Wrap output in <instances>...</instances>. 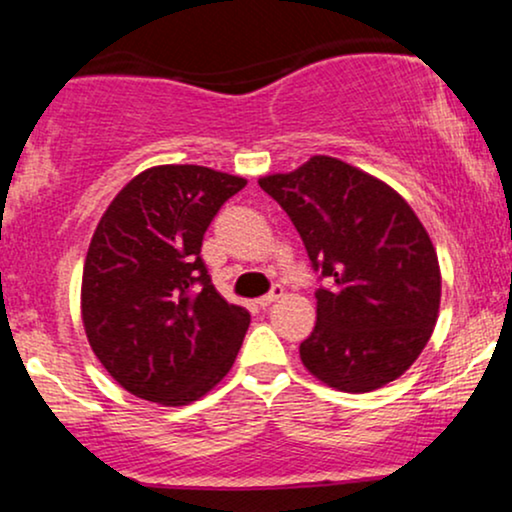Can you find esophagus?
Returning a JSON list of instances; mask_svg holds the SVG:
<instances>
[{
	"label": "esophagus",
	"mask_w": 512,
	"mask_h": 512,
	"mask_svg": "<svg viewBox=\"0 0 512 512\" xmlns=\"http://www.w3.org/2000/svg\"><path fill=\"white\" fill-rule=\"evenodd\" d=\"M281 296H284V286H281V284H274V286H272V291H269V293H264L262 298H257V305H260L262 310H267L269 305L279 301Z\"/></svg>",
	"instance_id": "obj_1"
}]
</instances>
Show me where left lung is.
I'll return each mask as SVG.
<instances>
[{
  "label": "left lung",
  "mask_w": 512,
  "mask_h": 512,
  "mask_svg": "<svg viewBox=\"0 0 512 512\" xmlns=\"http://www.w3.org/2000/svg\"><path fill=\"white\" fill-rule=\"evenodd\" d=\"M260 187L296 226L320 281L303 366L344 392L392 383L438 317L440 269L426 228L392 187L330 156Z\"/></svg>",
  "instance_id": "left-lung-1"
}]
</instances>
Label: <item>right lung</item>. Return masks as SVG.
I'll list each match as a JSON object with an SVG mask.
<instances>
[{
    "label": "right lung",
    "instance_id": "right-lung-1",
    "mask_svg": "<svg viewBox=\"0 0 512 512\" xmlns=\"http://www.w3.org/2000/svg\"><path fill=\"white\" fill-rule=\"evenodd\" d=\"M243 178L158 166L122 187L93 233L81 284L88 344L132 395L187 404L236 361L250 313L211 284L202 240Z\"/></svg>",
    "mask_w": 512,
    "mask_h": 512
}]
</instances>
